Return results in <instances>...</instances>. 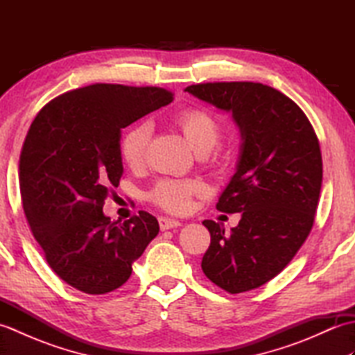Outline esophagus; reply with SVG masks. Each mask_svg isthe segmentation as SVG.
<instances>
[{"label":"esophagus","mask_w":355,"mask_h":355,"mask_svg":"<svg viewBox=\"0 0 355 355\" xmlns=\"http://www.w3.org/2000/svg\"><path fill=\"white\" fill-rule=\"evenodd\" d=\"M158 223H160L162 230H169V229L180 227V225H182V223H180L178 220H172V218H168V216H162L160 220H158Z\"/></svg>","instance_id":"esophagus-1"}]
</instances>
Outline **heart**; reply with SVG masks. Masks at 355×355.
Here are the masks:
<instances>
[{
    "label": "heart",
    "instance_id": "obj_1",
    "mask_svg": "<svg viewBox=\"0 0 355 355\" xmlns=\"http://www.w3.org/2000/svg\"><path fill=\"white\" fill-rule=\"evenodd\" d=\"M175 123L197 154H207L220 139V123L207 110H184L175 116ZM150 132H153L150 126L148 123H141L131 128L125 134L122 145H120V153H122L123 162L130 168H140L145 163ZM200 189L201 186L195 182L166 180L155 186L150 197L166 210L186 212L191 207L192 193Z\"/></svg>",
    "mask_w": 355,
    "mask_h": 355
}]
</instances>
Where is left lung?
Wrapping results in <instances>:
<instances>
[{
    "instance_id": "left-lung-1",
    "label": "left lung",
    "mask_w": 355,
    "mask_h": 355,
    "mask_svg": "<svg viewBox=\"0 0 355 355\" xmlns=\"http://www.w3.org/2000/svg\"><path fill=\"white\" fill-rule=\"evenodd\" d=\"M184 92L229 112L241 145L235 173L216 209L241 214L236 227L205 220L210 245L201 268L232 294L268 282L310 235L322 187L319 140L304 111L277 89L254 82H214Z\"/></svg>"
}]
</instances>
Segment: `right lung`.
I'll use <instances>...</instances> for the list:
<instances>
[{
  "label": "right lung",
  "mask_w": 355,
  "mask_h": 355,
  "mask_svg": "<svg viewBox=\"0 0 355 355\" xmlns=\"http://www.w3.org/2000/svg\"><path fill=\"white\" fill-rule=\"evenodd\" d=\"M171 102L162 88L94 84L53 99L30 126L19 158L22 206L49 266L79 291L122 286L158 235L145 210L122 224L102 207L123 173L122 130Z\"/></svg>",
  "instance_id": "1"
}]
</instances>
